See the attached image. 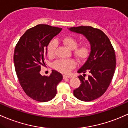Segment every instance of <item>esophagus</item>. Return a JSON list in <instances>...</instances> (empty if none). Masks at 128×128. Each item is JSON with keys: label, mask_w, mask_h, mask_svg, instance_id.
Listing matches in <instances>:
<instances>
[{"label": "esophagus", "mask_w": 128, "mask_h": 128, "mask_svg": "<svg viewBox=\"0 0 128 128\" xmlns=\"http://www.w3.org/2000/svg\"><path fill=\"white\" fill-rule=\"evenodd\" d=\"M70 78V77L68 76H67V75H63V79H64V80L67 79V78Z\"/></svg>", "instance_id": "34e87169"}]
</instances>
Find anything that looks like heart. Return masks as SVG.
I'll use <instances>...</instances> for the list:
<instances>
[{"mask_svg": "<svg viewBox=\"0 0 128 128\" xmlns=\"http://www.w3.org/2000/svg\"><path fill=\"white\" fill-rule=\"evenodd\" d=\"M63 44L67 48L74 50L75 56L78 61H84L89 56L90 47L87 44L78 46V40L72 36H66L62 39ZM58 46L57 41L55 40H50L47 46V52L49 56H53ZM76 63L73 60H60L54 62L53 66L58 71L63 74H69L71 70L75 67Z\"/></svg>", "mask_w": 128, "mask_h": 128, "instance_id": "1", "label": "heart"}]
</instances>
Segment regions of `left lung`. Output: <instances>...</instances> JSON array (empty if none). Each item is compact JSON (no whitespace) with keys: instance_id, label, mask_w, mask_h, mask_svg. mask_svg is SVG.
<instances>
[{"instance_id":"left-lung-1","label":"left lung","mask_w":128,"mask_h":128,"mask_svg":"<svg viewBox=\"0 0 128 128\" xmlns=\"http://www.w3.org/2000/svg\"><path fill=\"white\" fill-rule=\"evenodd\" d=\"M71 32L83 34L90 44V53L88 60L78 73L81 81L74 95L83 102H90L103 95L111 82L116 67L114 49L110 40L102 30L90 26L71 27ZM89 72L88 78L85 73Z\"/></svg>"}]
</instances>
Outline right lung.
I'll return each mask as SVG.
<instances>
[{
  "label": "right lung",
  "mask_w": 128,
  "mask_h": 128,
  "mask_svg": "<svg viewBox=\"0 0 128 128\" xmlns=\"http://www.w3.org/2000/svg\"><path fill=\"white\" fill-rule=\"evenodd\" d=\"M62 28L39 24L28 29L20 37L14 52V64L19 83L25 94L39 102L52 100L62 75L53 70L49 76L40 74L47 55V46Z\"/></svg>",
  "instance_id": "add662e5"
}]
</instances>
